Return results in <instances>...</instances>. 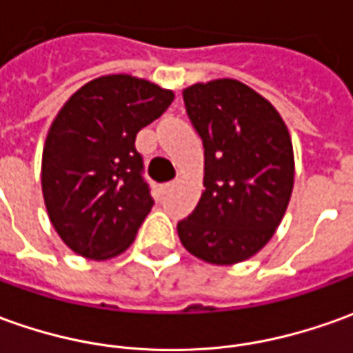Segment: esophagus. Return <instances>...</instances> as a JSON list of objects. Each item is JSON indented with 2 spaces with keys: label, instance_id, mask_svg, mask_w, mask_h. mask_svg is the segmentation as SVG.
Returning a JSON list of instances; mask_svg holds the SVG:
<instances>
[{
  "label": "esophagus",
  "instance_id": "esophagus-1",
  "mask_svg": "<svg viewBox=\"0 0 353 353\" xmlns=\"http://www.w3.org/2000/svg\"><path fill=\"white\" fill-rule=\"evenodd\" d=\"M176 185H177V181H168V183H164V191H172Z\"/></svg>",
  "mask_w": 353,
  "mask_h": 353
}]
</instances>
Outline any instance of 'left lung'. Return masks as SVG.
<instances>
[{
    "mask_svg": "<svg viewBox=\"0 0 353 353\" xmlns=\"http://www.w3.org/2000/svg\"><path fill=\"white\" fill-rule=\"evenodd\" d=\"M183 102L205 146V191L177 234L196 259L236 265L267 245L284 218L292 139L276 108L236 79L187 86Z\"/></svg>",
    "mask_w": 353,
    "mask_h": 353,
    "instance_id": "obj_1",
    "label": "left lung"
}]
</instances>
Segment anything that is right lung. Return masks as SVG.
<instances>
[{"mask_svg": "<svg viewBox=\"0 0 353 353\" xmlns=\"http://www.w3.org/2000/svg\"><path fill=\"white\" fill-rule=\"evenodd\" d=\"M174 92L131 75H106L67 100L46 137L42 195L71 251L94 261L123 253L154 205L137 133L162 116Z\"/></svg>", "mask_w": 353, "mask_h": 353, "instance_id": "1", "label": "right lung"}]
</instances>
